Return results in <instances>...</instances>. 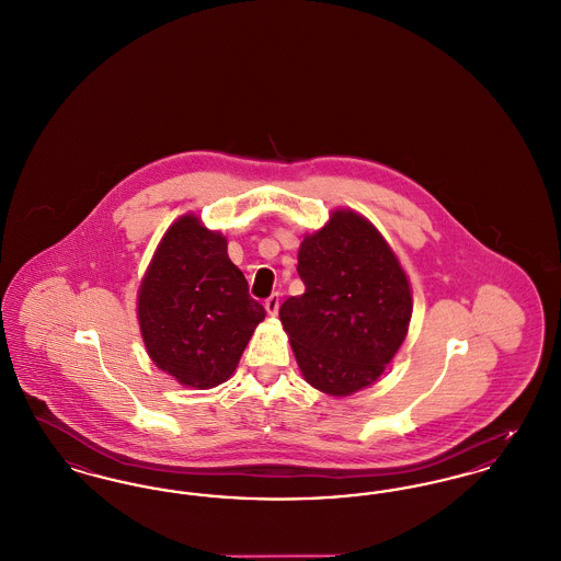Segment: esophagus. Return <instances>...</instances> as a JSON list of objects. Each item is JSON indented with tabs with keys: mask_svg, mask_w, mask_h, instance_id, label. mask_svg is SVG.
<instances>
[{
	"mask_svg": "<svg viewBox=\"0 0 561 561\" xmlns=\"http://www.w3.org/2000/svg\"><path fill=\"white\" fill-rule=\"evenodd\" d=\"M279 294L273 293L268 296L267 300H265V309H267L268 316H277V311H279Z\"/></svg>",
	"mask_w": 561,
	"mask_h": 561,
	"instance_id": "esophagus-1",
	"label": "esophagus"
}]
</instances>
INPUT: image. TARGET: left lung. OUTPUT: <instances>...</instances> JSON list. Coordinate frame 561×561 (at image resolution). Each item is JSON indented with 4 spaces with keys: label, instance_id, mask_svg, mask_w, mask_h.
<instances>
[{
    "label": "left lung",
    "instance_id": "1",
    "mask_svg": "<svg viewBox=\"0 0 561 561\" xmlns=\"http://www.w3.org/2000/svg\"><path fill=\"white\" fill-rule=\"evenodd\" d=\"M305 293L279 307L296 362L309 385L351 396L382 374L412 316V296L391 248L351 210L307 236L298 250Z\"/></svg>",
    "mask_w": 561,
    "mask_h": 561
}]
</instances>
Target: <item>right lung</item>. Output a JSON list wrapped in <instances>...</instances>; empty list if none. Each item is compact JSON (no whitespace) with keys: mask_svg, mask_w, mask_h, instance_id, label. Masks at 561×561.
<instances>
[{"mask_svg":"<svg viewBox=\"0 0 561 561\" xmlns=\"http://www.w3.org/2000/svg\"><path fill=\"white\" fill-rule=\"evenodd\" d=\"M263 320L227 240L195 216L176 220L138 293L140 332L158 368L187 387H216L233 374Z\"/></svg>","mask_w":561,"mask_h":561,"instance_id":"right-lung-1","label":"right lung"}]
</instances>
